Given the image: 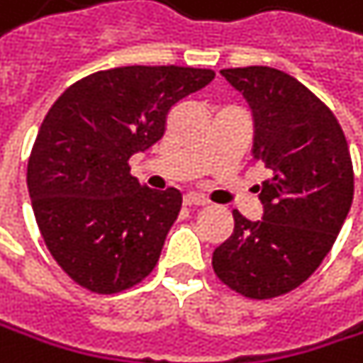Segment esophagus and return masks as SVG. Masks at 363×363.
Listing matches in <instances>:
<instances>
[{"instance_id":"esophagus-1","label":"esophagus","mask_w":363,"mask_h":363,"mask_svg":"<svg viewBox=\"0 0 363 363\" xmlns=\"http://www.w3.org/2000/svg\"><path fill=\"white\" fill-rule=\"evenodd\" d=\"M184 203H186V205H207V199L201 196V194H196V192H188V194L184 196Z\"/></svg>"}]
</instances>
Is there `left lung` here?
Masks as SVG:
<instances>
[{
    "label": "left lung",
    "mask_w": 363,
    "mask_h": 363,
    "mask_svg": "<svg viewBox=\"0 0 363 363\" xmlns=\"http://www.w3.org/2000/svg\"><path fill=\"white\" fill-rule=\"evenodd\" d=\"M220 74L252 108V158L272 177L259 194L263 218L233 209L235 229L211 265L231 291L272 299L306 282L332 250L353 203V162L334 113L291 74L267 66Z\"/></svg>",
    "instance_id": "1"
}]
</instances>
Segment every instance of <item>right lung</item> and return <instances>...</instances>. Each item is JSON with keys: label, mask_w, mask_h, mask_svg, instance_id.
Masks as SVG:
<instances>
[{"label": "right lung", "mask_w": 363, "mask_h": 363, "mask_svg": "<svg viewBox=\"0 0 363 363\" xmlns=\"http://www.w3.org/2000/svg\"><path fill=\"white\" fill-rule=\"evenodd\" d=\"M213 77L184 66L100 70L44 117L27 162L31 207L49 252L83 289L113 295L156 267L182 192L141 186L128 160L160 141L171 106Z\"/></svg>", "instance_id": "1"}]
</instances>
